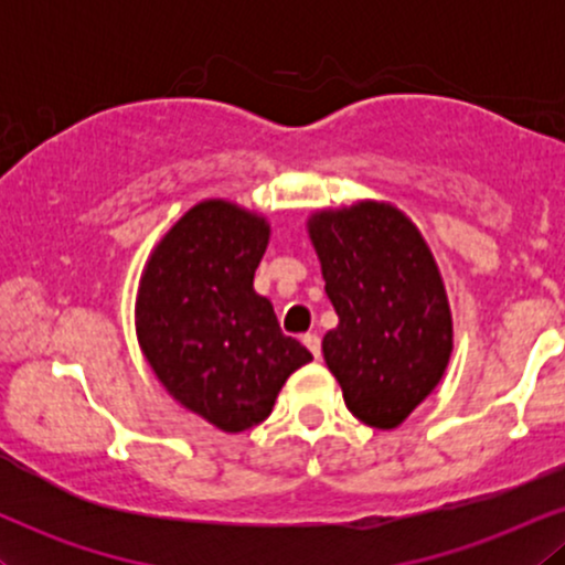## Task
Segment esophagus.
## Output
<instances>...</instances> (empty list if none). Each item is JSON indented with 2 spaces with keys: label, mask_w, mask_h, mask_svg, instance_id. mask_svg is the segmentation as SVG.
I'll return each instance as SVG.
<instances>
[{
  "label": "esophagus",
  "mask_w": 565,
  "mask_h": 565,
  "mask_svg": "<svg viewBox=\"0 0 565 565\" xmlns=\"http://www.w3.org/2000/svg\"><path fill=\"white\" fill-rule=\"evenodd\" d=\"M302 345L308 348L310 353L316 355V359H319V355H321V337H319V334H313V332L302 334Z\"/></svg>",
  "instance_id": "1"
}]
</instances>
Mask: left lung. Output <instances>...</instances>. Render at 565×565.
Instances as JSON below:
<instances>
[{
  "label": "left lung",
  "mask_w": 565,
  "mask_h": 565,
  "mask_svg": "<svg viewBox=\"0 0 565 565\" xmlns=\"http://www.w3.org/2000/svg\"><path fill=\"white\" fill-rule=\"evenodd\" d=\"M308 231L340 316L321 342L323 361L353 417L393 430L433 393L451 355L433 252L404 212L377 201L319 212Z\"/></svg>",
  "instance_id": "obj_1"
}]
</instances>
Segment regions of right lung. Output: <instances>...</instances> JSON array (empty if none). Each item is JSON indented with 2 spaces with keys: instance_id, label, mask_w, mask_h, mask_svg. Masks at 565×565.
I'll return each mask as SVG.
<instances>
[{
  "instance_id": "1",
  "label": "right lung",
  "mask_w": 565,
  "mask_h": 565,
  "mask_svg": "<svg viewBox=\"0 0 565 565\" xmlns=\"http://www.w3.org/2000/svg\"><path fill=\"white\" fill-rule=\"evenodd\" d=\"M270 228L228 201L188 210L142 270L135 327L174 401L225 433L260 425L291 372L313 361L255 291Z\"/></svg>"
}]
</instances>
